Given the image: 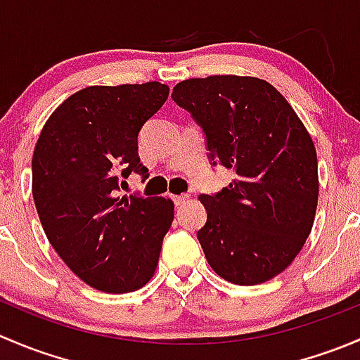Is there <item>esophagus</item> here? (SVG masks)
Listing matches in <instances>:
<instances>
[{"label":"esophagus","mask_w":360,"mask_h":360,"mask_svg":"<svg viewBox=\"0 0 360 360\" xmlns=\"http://www.w3.org/2000/svg\"><path fill=\"white\" fill-rule=\"evenodd\" d=\"M186 200H188L186 195H174V197H172V202H174V205H176V207L183 205V203Z\"/></svg>","instance_id":"1"}]
</instances>
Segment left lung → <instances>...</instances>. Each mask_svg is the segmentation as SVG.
<instances>
[{
    "label": "left lung",
    "mask_w": 360,
    "mask_h": 360,
    "mask_svg": "<svg viewBox=\"0 0 360 360\" xmlns=\"http://www.w3.org/2000/svg\"><path fill=\"white\" fill-rule=\"evenodd\" d=\"M172 99L202 129L210 165L235 172L226 188L198 197L207 221L197 238L210 268L238 285L270 281L311 231L319 198L314 141L264 79H186L174 86Z\"/></svg>",
    "instance_id": "obj_1"
}]
</instances>
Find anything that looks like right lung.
I'll return each mask as SVG.
<instances>
[{"label":"right lung","instance_id":"right-lung-1","mask_svg":"<svg viewBox=\"0 0 360 360\" xmlns=\"http://www.w3.org/2000/svg\"><path fill=\"white\" fill-rule=\"evenodd\" d=\"M169 86H86L43 127L32 155V198L46 238L90 288L130 292L157 270L174 203L120 197V179H148L137 153L144 123L165 104Z\"/></svg>","mask_w":360,"mask_h":360}]
</instances>
